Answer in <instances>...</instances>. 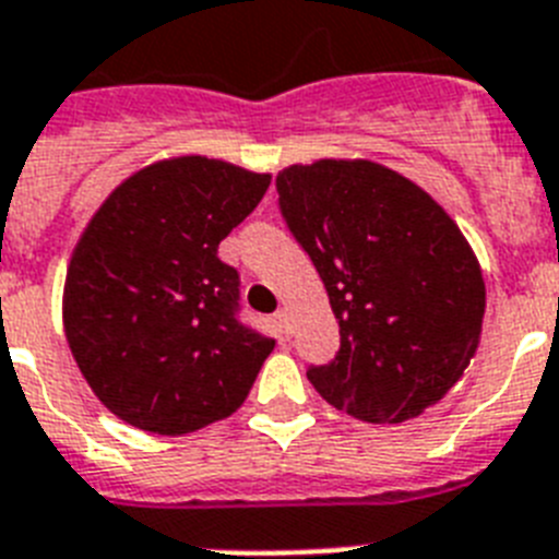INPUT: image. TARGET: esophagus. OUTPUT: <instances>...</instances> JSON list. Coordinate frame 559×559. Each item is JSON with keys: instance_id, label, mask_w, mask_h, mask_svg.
Instances as JSON below:
<instances>
[{"instance_id": "1", "label": "esophagus", "mask_w": 559, "mask_h": 559, "mask_svg": "<svg viewBox=\"0 0 559 559\" xmlns=\"http://www.w3.org/2000/svg\"><path fill=\"white\" fill-rule=\"evenodd\" d=\"M274 325H276V331L288 336V333H290V313L288 311H276L274 313Z\"/></svg>"}]
</instances>
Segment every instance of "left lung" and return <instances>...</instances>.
Returning a JSON list of instances; mask_svg holds the SVG:
<instances>
[{
	"mask_svg": "<svg viewBox=\"0 0 559 559\" xmlns=\"http://www.w3.org/2000/svg\"><path fill=\"white\" fill-rule=\"evenodd\" d=\"M276 192L338 319L336 356L308 367L317 393L370 424L421 416L464 376L484 325V274L461 228L373 160L288 166Z\"/></svg>",
	"mask_w": 559,
	"mask_h": 559,
	"instance_id": "left-lung-1",
	"label": "left lung"
}]
</instances>
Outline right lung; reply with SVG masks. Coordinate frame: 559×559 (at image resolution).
I'll use <instances>...</instances> for the list:
<instances>
[{"mask_svg": "<svg viewBox=\"0 0 559 559\" xmlns=\"http://www.w3.org/2000/svg\"><path fill=\"white\" fill-rule=\"evenodd\" d=\"M269 183L183 155L135 171L95 212L67 269L64 331L109 413L183 436L246 402L274 338L240 322V274L217 246Z\"/></svg>", "mask_w": 559, "mask_h": 559, "instance_id": "add662e5", "label": "right lung"}]
</instances>
